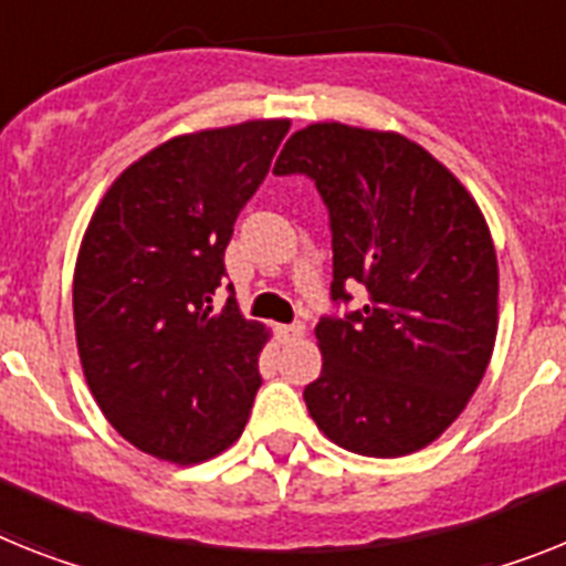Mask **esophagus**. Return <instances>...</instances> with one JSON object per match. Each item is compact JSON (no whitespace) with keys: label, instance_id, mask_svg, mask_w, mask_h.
<instances>
[{"label":"esophagus","instance_id":"1","mask_svg":"<svg viewBox=\"0 0 566 566\" xmlns=\"http://www.w3.org/2000/svg\"><path fill=\"white\" fill-rule=\"evenodd\" d=\"M275 334H279V339L282 342H296L305 336V325H302V322H293V325H279L275 327Z\"/></svg>","mask_w":566,"mask_h":566}]
</instances>
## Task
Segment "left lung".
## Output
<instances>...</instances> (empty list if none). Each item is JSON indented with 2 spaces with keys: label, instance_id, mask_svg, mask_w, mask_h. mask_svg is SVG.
I'll return each mask as SVG.
<instances>
[{
  "label": "left lung",
  "instance_id": "obj_1",
  "mask_svg": "<svg viewBox=\"0 0 566 566\" xmlns=\"http://www.w3.org/2000/svg\"><path fill=\"white\" fill-rule=\"evenodd\" d=\"M275 175H307L331 218V298L322 374L305 402L327 440L402 458L443 434L486 374L497 334L495 244L467 187L397 132L313 123L284 144Z\"/></svg>",
  "mask_w": 566,
  "mask_h": 566
}]
</instances>
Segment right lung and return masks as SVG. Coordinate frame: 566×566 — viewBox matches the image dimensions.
<instances>
[{"instance_id": "right-lung-1", "label": "right lung", "mask_w": 566, "mask_h": 566, "mask_svg": "<svg viewBox=\"0 0 566 566\" xmlns=\"http://www.w3.org/2000/svg\"><path fill=\"white\" fill-rule=\"evenodd\" d=\"M291 120H247L151 149L103 195L74 270V331L99 411L140 452L216 458L241 437L268 331L230 298L224 250Z\"/></svg>"}]
</instances>
